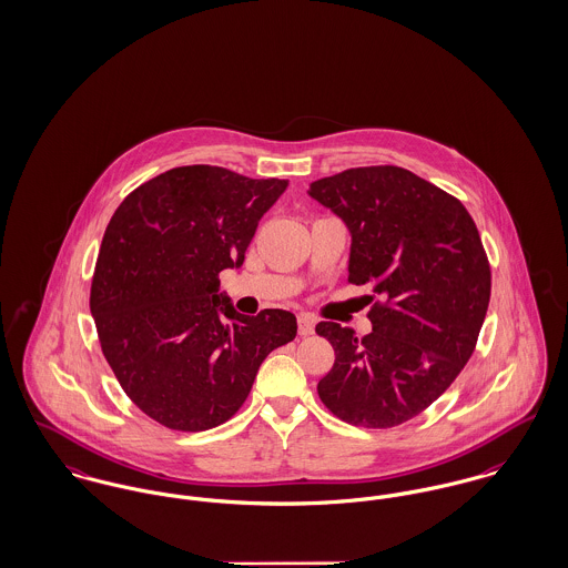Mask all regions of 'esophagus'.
Masks as SVG:
<instances>
[{"label": "esophagus", "instance_id": "34e87169", "mask_svg": "<svg viewBox=\"0 0 568 568\" xmlns=\"http://www.w3.org/2000/svg\"><path fill=\"white\" fill-rule=\"evenodd\" d=\"M313 331H315V320L306 313L298 315V333L306 337V335H313Z\"/></svg>", "mask_w": 568, "mask_h": 568}]
</instances>
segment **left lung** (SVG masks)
Returning <instances> with one entry per match:
<instances>
[{"label":"left lung","instance_id":"8db88e82","mask_svg":"<svg viewBox=\"0 0 568 568\" xmlns=\"http://www.w3.org/2000/svg\"><path fill=\"white\" fill-rule=\"evenodd\" d=\"M308 196L349 229V283L381 296L363 339L335 322L315 326L335 349L320 399L352 426H399L426 410L476 349L490 301L478 226L456 196L399 166L324 176Z\"/></svg>","mask_w":568,"mask_h":568}]
</instances>
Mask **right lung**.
Returning a JSON list of instances; mask_svg holds the SVG:
<instances>
[{"mask_svg": "<svg viewBox=\"0 0 568 568\" xmlns=\"http://www.w3.org/2000/svg\"><path fill=\"white\" fill-rule=\"evenodd\" d=\"M287 179L179 166L135 187L110 220L90 285L101 349L158 424L201 433L231 419L263 358L296 337V315L237 313L219 274L240 267Z\"/></svg>", "mask_w": 568, "mask_h": 568, "instance_id": "obj_1", "label": "right lung"}]
</instances>
